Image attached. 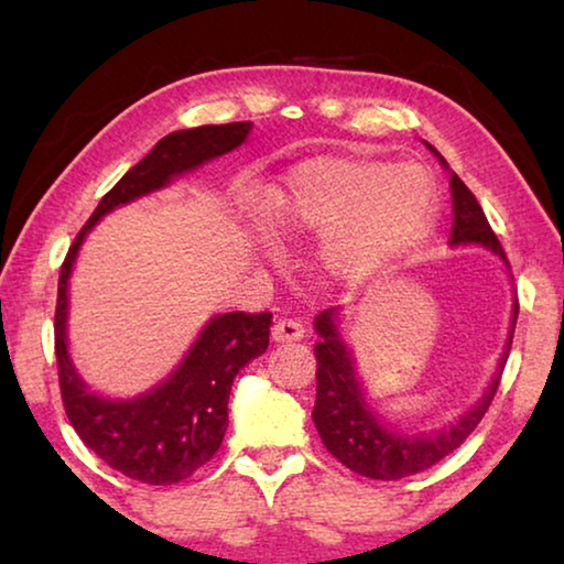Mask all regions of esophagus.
Instances as JSON below:
<instances>
[{
  "mask_svg": "<svg viewBox=\"0 0 564 564\" xmlns=\"http://www.w3.org/2000/svg\"><path fill=\"white\" fill-rule=\"evenodd\" d=\"M303 333H305V330H303V326H301L299 321L281 318V321L273 323L271 338H273L275 343H293V340H301Z\"/></svg>",
  "mask_w": 564,
  "mask_h": 564,
  "instance_id": "1",
  "label": "esophagus"
}]
</instances>
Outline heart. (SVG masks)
Masks as SVG:
<instances>
[{"label":"heart","mask_w":564,"mask_h":564,"mask_svg":"<svg viewBox=\"0 0 564 564\" xmlns=\"http://www.w3.org/2000/svg\"><path fill=\"white\" fill-rule=\"evenodd\" d=\"M435 184L415 164L323 156L293 166L253 206L271 238L321 236L316 263L328 281L358 289L423 243L435 221Z\"/></svg>","instance_id":"1"}]
</instances>
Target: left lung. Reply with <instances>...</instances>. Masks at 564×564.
Returning a JSON list of instances; mask_svg holds the SVG:
<instances>
[{
  "mask_svg": "<svg viewBox=\"0 0 564 564\" xmlns=\"http://www.w3.org/2000/svg\"><path fill=\"white\" fill-rule=\"evenodd\" d=\"M425 147L433 151L441 161L443 169L451 174V194H453V231H451V246H480L488 248L490 253L498 256L510 269L505 251L492 234V228L485 218L480 204L473 196L455 171L447 166V161L441 156V151L425 141ZM343 313L338 308L323 311L313 321L318 333L316 343V408H313V423L321 435L323 445L328 447L333 457L350 467L352 473L366 475L370 480H400V477L415 475L420 470H427L435 463H441L445 455H451L455 447L465 443L477 423H480L485 410L490 408L495 393H498L500 376L505 362H508V352L512 346L514 323H518V299L512 303V316L508 328V340H505L502 356L498 360V368L490 378L488 388L482 395L475 400V405L457 415L453 423H447L437 431L427 433H405L400 427H393L388 420L378 413V410L368 403L366 388H362L356 368V356H352L350 343L343 338L340 318Z\"/></svg>",
  "mask_w": 564,
  "mask_h": 564,
  "instance_id": "obj_1",
  "label": "left lung"
}]
</instances>
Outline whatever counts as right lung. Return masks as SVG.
I'll return each mask as SVG.
<instances>
[{
  "label": "right lung",
  "mask_w": 564,
  "mask_h": 564,
  "mask_svg": "<svg viewBox=\"0 0 564 564\" xmlns=\"http://www.w3.org/2000/svg\"><path fill=\"white\" fill-rule=\"evenodd\" d=\"M251 121L206 123L174 131L119 178L76 236L59 273L54 346L64 410L84 445L131 480L174 485L194 475L221 447L228 427V395L246 362L269 348L271 313H218L191 343L178 366L154 388L133 398L91 390L69 352V279L91 228L137 198L166 188L246 141Z\"/></svg>",
  "instance_id": "1"
}]
</instances>
